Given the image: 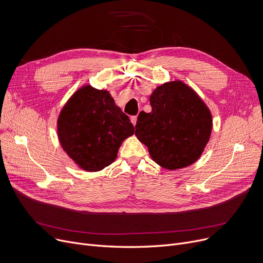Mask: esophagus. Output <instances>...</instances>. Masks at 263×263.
I'll return each mask as SVG.
<instances>
[{
	"mask_svg": "<svg viewBox=\"0 0 263 263\" xmlns=\"http://www.w3.org/2000/svg\"><path fill=\"white\" fill-rule=\"evenodd\" d=\"M136 121H137V117L136 116H132L131 117V122L133 123L134 127H135V124H136Z\"/></svg>",
	"mask_w": 263,
	"mask_h": 263,
	"instance_id": "1",
	"label": "esophagus"
}]
</instances>
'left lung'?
Masks as SVG:
<instances>
[{
	"label": "left lung",
	"mask_w": 263,
	"mask_h": 263,
	"mask_svg": "<svg viewBox=\"0 0 263 263\" xmlns=\"http://www.w3.org/2000/svg\"><path fill=\"white\" fill-rule=\"evenodd\" d=\"M151 112L137 117L135 135L160 166L175 171L195 163L208 144L212 115L199 96L181 81L157 87Z\"/></svg>",
	"instance_id": "8db88e82"
}]
</instances>
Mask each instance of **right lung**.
<instances>
[{"label": "right lung", "instance_id": "1", "mask_svg": "<svg viewBox=\"0 0 263 263\" xmlns=\"http://www.w3.org/2000/svg\"><path fill=\"white\" fill-rule=\"evenodd\" d=\"M58 133L63 149L82 170L98 172L116 159L134 127L107 90L85 85L61 110Z\"/></svg>", "mask_w": 263, "mask_h": 263}]
</instances>
